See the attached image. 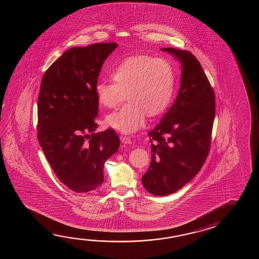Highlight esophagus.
I'll return each mask as SVG.
<instances>
[{
  "instance_id": "esophagus-1",
  "label": "esophagus",
  "mask_w": 259,
  "mask_h": 259,
  "mask_svg": "<svg viewBox=\"0 0 259 259\" xmlns=\"http://www.w3.org/2000/svg\"><path fill=\"white\" fill-rule=\"evenodd\" d=\"M122 143H125V144H131L132 143V139L128 136H122L121 137Z\"/></svg>"
}]
</instances>
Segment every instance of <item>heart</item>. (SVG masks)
<instances>
[{
  "mask_svg": "<svg viewBox=\"0 0 259 259\" xmlns=\"http://www.w3.org/2000/svg\"><path fill=\"white\" fill-rule=\"evenodd\" d=\"M114 82L100 80L95 94L100 105L115 108L127 96V104L106 116L109 127L122 133L137 132L146 115L157 116L165 110L175 88V73L169 62L148 55L121 61L111 71Z\"/></svg>",
  "mask_w": 259,
  "mask_h": 259,
  "instance_id": "obj_1",
  "label": "heart"
}]
</instances>
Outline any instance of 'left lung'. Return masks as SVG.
I'll return each mask as SVG.
<instances>
[{
  "label": "left lung",
  "instance_id": "left-lung-1",
  "mask_svg": "<svg viewBox=\"0 0 259 259\" xmlns=\"http://www.w3.org/2000/svg\"><path fill=\"white\" fill-rule=\"evenodd\" d=\"M182 63V84L173 105L149 132L152 157L142 178L148 193H175L197 175L209 154L215 92L201 64L186 50L163 48Z\"/></svg>",
  "mask_w": 259,
  "mask_h": 259
}]
</instances>
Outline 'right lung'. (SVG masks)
Instances as JSON below:
<instances>
[{"instance_id":"add662e5","label":"right lung","mask_w":259,"mask_h":259,"mask_svg":"<svg viewBox=\"0 0 259 259\" xmlns=\"http://www.w3.org/2000/svg\"><path fill=\"white\" fill-rule=\"evenodd\" d=\"M117 44L67 50L44 73L38 97L37 137L56 177L66 187L87 193L104 182L105 161L119 148L113 128L96 133L101 68Z\"/></svg>"}]
</instances>
